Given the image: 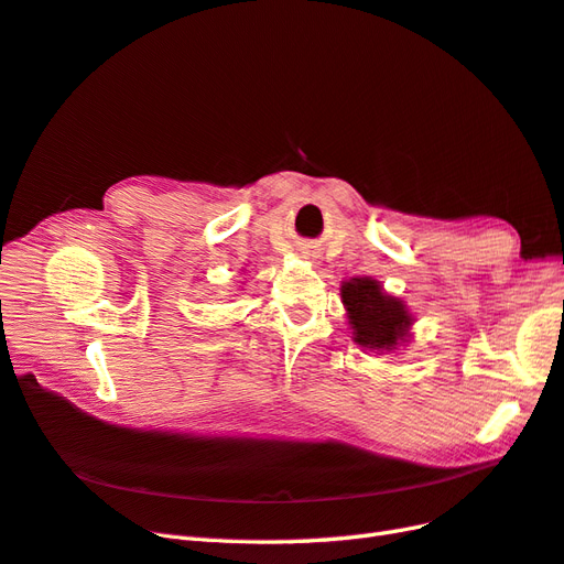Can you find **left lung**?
I'll return each mask as SVG.
<instances>
[{
	"mask_svg": "<svg viewBox=\"0 0 564 564\" xmlns=\"http://www.w3.org/2000/svg\"><path fill=\"white\" fill-rule=\"evenodd\" d=\"M341 303L354 341L377 356L395 354L410 341V329L415 325L413 313L405 301L389 294L384 284L375 278L344 280Z\"/></svg>",
	"mask_w": 564,
	"mask_h": 564,
	"instance_id": "1",
	"label": "left lung"
}]
</instances>
